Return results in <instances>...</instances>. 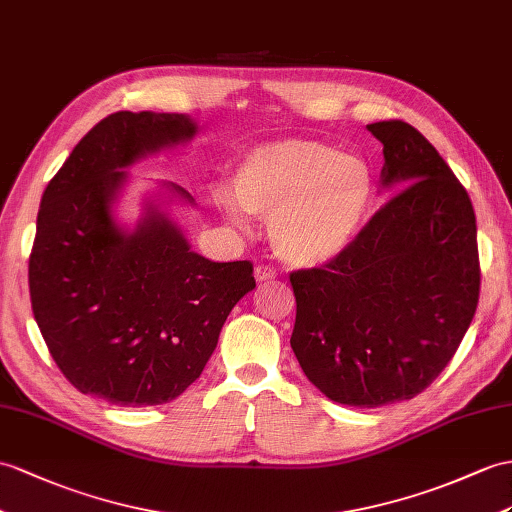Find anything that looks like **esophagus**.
Wrapping results in <instances>:
<instances>
[{
  "mask_svg": "<svg viewBox=\"0 0 512 512\" xmlns=\"http://www.w3.org/2000/svg\"><path fill=\"white\" fill-rule=\"evenodd\" d=\"M254 278H256L258 284H269V282L278 278V273H276V269L269 267V265H258L254 269Z\"/></svg>",
  "mask_w": 512,
  "mask_h": 512,
  "instance_id": "esophagus-1",
  "label": "esophagus"
}]
</instances>
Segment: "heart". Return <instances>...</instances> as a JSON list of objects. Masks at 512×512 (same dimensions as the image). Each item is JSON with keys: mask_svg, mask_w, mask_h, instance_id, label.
<instances>
[{"mask_svg": "<svg viewBox=\"0 0 512 512\" xmlns=\"http://www.w3.org/2000/svg\"><path fill=\"white\" fill-rule=\"evenodd\" d=\"M234 197L217 186L215 206L243 223L269 217V239L291 267L330 263L354 241L376 195V176L358 154L308 139L258 145L232 171Z\"/></svg>", "mask_w": 512, "mask_h": 512, "instance_id": "heart-1", "label": "heart"}]
</instances>
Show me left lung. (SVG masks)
Listing matches in <instances>:
<instances>
[{
	"instance_id": "8db88e82",
	"label": "left lung",
	"mask_w": 512,
	"mask_h": 512,
	"mask_svg": "<svg viewBox=\"0 0 512 512\" xmlns=\"http://www.w3.org/2000/svg\"><path fill=\"white\" fill-rule=\"evenodd\" d=\"M393 195L330 263L291 273V347L332 402L413 400L447 367L476 315L478 230L465 186L404 121L369 123Z\"/></svg>"
}]
</instances>
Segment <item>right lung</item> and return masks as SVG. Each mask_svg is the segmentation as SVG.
<instances>
[{
	"mask_svg": "<svg viewBox=\"0 0 512 512\" xmlns=\"http://www.w3.org/2000/svg\"><path fill=\"white\" fill-rule=\"evenodd\" d=\"M195 134L189 115L115 112L73 147L43 193L28 271L32 313L49 354L84 395L117 406L176 400L256 286L249 260L195 254L165 202L145 199L132 230L115 217L126 169ZM160 186L167 202L195 204L182 186Z\"/></svg>",
	"mask_w": 512,
	"mask_h": 512,
	"instance_id": "obj_1",
	"label": "right lung"
}]
</instances>
